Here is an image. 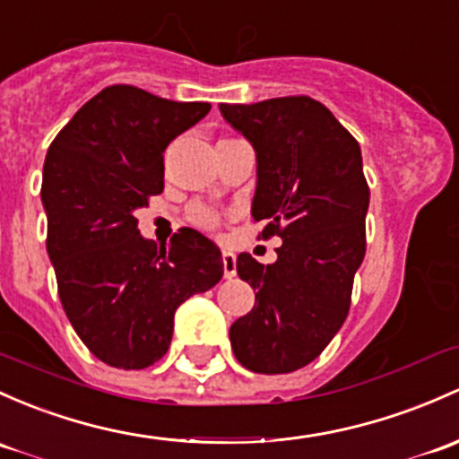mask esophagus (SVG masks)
<instances>
[{
	"label": "esophagus",
	"instance_id": "obj_1",
	"mask_svg": "<svg viewBox=\"0 0 459 459\" xmlns=\"http://www.w3.org/2000/svg\"><path fill=\"white\" fill-rule=\"evenodd\" d=\"M221 264H224V277H235L238 273V262H235V255L230 250H224L221 253Z\"/></svg>",
	"mask_w": 459,
	"mask_h": 459
}]
</instances>
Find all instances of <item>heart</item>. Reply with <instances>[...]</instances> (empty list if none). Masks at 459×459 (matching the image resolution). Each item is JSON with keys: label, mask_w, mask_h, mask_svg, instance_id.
Here are the masks:
<instances>
[{"label": "heart", "mask_w": 459, "mask_h": 459, "mask_svg": "<svg viewBox=\"0 0 459 459\" xmlns=\"http://www.w3.org/2000/svg\"><path fill=\"white\" fill-rule=\"evenodd\" d=\"M189 220L195 226H202V229H215L220 224V213L209 204H202V202H195V204L189 206Z\"/></svg>", "instance_id": "obj_1"}]
</instances>
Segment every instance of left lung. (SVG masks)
Segmentation results:
<instances>
[{
    "label": "left lung",
    "mask_w": 459,
    "mask_h": 459,
    "mask_svg": "<svg viewBox=\"0 0 459 459\" xmlns=\"http://www.w3.org/2000/svg\"><path fill=\"white\" fill-rule=\"evenodd\" d=\"M220 112L257 152L259 238L283 239L270 266L248 253L238 257V274L257 294L253 310L230 325V345L246 369L288 374L312 363L350 312L368 246L360 147L310 96L220 103Z\"/></svg>",
    "instance_id": "left-lung-1"
}]
</instances>
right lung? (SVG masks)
I'll use <instances>...</instances> for the list:
<instances>
[{
    "mask_svg": "<svg viewBox=\"0 0 459 459\" xmlns=\"http://www.w3.org/2000/svg\"><path fill=\"white\" fill-rule=\"evenodd\" d=\"M134 85H109L56 134L43 165L48 255L72 327L118 369H144L171 345L173 315L224 274L220 248L180 229L158 248L136 211L165 189V149L209 114Z\"/></svg>",
    "mask_w": 459,
    "mask_h": 459,
    "instance_id": "add662e5",
    "label": "right lung"
}]
</instances>
